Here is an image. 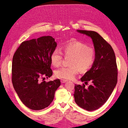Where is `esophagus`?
Wrapping results in <instances>:
<instances>
[{"label": "esophagus", "mask_w": 128, "mask_h": 128, "mask_svg": "<svg viewBox=\"0 0 128 128\" xmlns=\"http://www.w3.org/2000/svg\"><path fill=\"white\" fill-rule=\"evenodd\" d=\"M66 81H67V80H64V79H61V80H60V82H61L62 83H65V82H66Z\"/></svg>", "instance_id": "1"}]
</instances>
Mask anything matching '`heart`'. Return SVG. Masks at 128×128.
<instances>
[{
  "instance_id": "heart-1",
  "label": "heart",
  "mask_w": 128,
  "mask_h": 128,
  "mask_svg": "<svg viewBox=\"0 0 128 128\" xmlns=\"http://www.w3.org/2000/svg\"><path fill=\"white\" fill-rule=\"evenodd\" d=\"M63 52L66 56H72L70 60V66L62 67L56 70L55 75L56 78L70 80L74 78L78 70L85 72L91 68L95 59V51L85 43L80 42L69 43L63 47ZM52 64L58 67L62 64V54L58 49H55L50 56Z\"/></svg>"
}]
</instances>
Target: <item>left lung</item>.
I'll list each match as a JSON object with an SVG mask.
<instances>
[{
	"label": "left lung",
	"instance_id": "8db88e82",
	"mask_svg": "<svg viewBox=\"0 0 128 128\" xmlns=\"http://www.w3.org/2000/svg\"><path fill=\"white\" fill-rule=\"evenodd\" d=\"M78 33L90 37L94 43L95 59L91 68L81 78L86 88L75 85L74 98L76 103L88 111L98 109L109 98L117 83L118 70L115 53L112 47L96 32L77 30Z\"/></svg>",
	"mask_w": 128,
	"mask_h": 128
}]
</instances>
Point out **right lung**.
<instances>
[{
    "mask_svg": "<svg viewBox=\"0 0 128 128\" xmlns=\"http://www.w3.org/2000/svg\"><path fill=\"white\" fill-rule=\"evenodd\" d=\"M56 46L52 36H42L22 42L14 54L12 85L20 100L30 109L47 107L60 85L59 79L41 81L53 74L50 56Z\"/></svg>",
    "mask_w": 128,
    "mask_h": 128,
    "instance_id": "obj_1",
    "label": "right lung"
}]
</instances>
